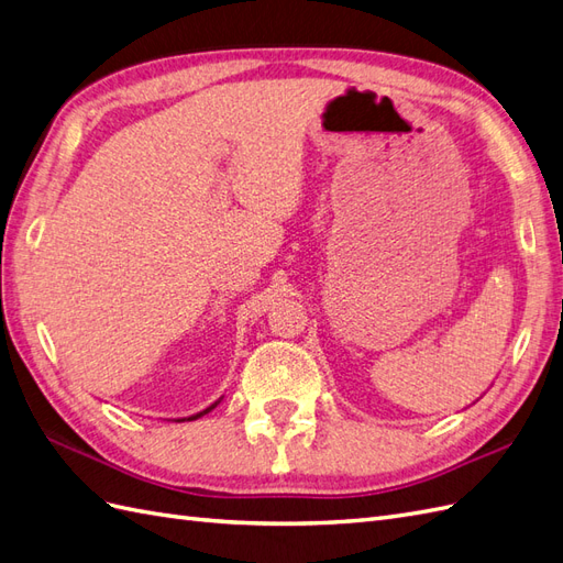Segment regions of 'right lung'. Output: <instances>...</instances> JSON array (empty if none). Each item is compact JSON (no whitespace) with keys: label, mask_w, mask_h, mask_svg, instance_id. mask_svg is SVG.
<instances>
[{"label":"right lung","mask_w":563,"mask_h":563,"mask_svg":"<svg viewBox=\"0 0 563 563\" xmlns=\"http://www.w3.org/2000/svg\"><path fill=\"white\" fill-rule=\"evenodd\" d=\"M221 401V399H219ZM219 401H213V405L209 407V409H205V411H199V413H195V416H187V419H178V421H195V419H199V416H205V413H209L211 409H216V405H219Z\"/></svg>","instance_id":"1"}]
</instances>
